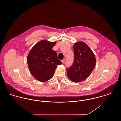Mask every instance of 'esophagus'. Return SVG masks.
Wrapping results in <instances>:
<instances>
[{
  "label": "esophagus",
  "mask_w": 121,
  "mask_h": 121,
  "mask_svg": "<svg viewBox=\"0 0 121 121\" xmlns=\"http://www.w3.org/2000/svg\"><path fill=\"white\" fill-rule=\"evenodd\" d=\"M64 61H65V59H63V60H61V62H62V63H64Z\"/></svg>",
  "instance_id": "obj_1"
}]
</instances>
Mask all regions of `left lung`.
Listing matches in <instances>:
<instances>
[{
  "mask_svg": "<svg viewBox=\"0 0 121 121\" xmlns=\"http://www.w3.org/2000/svg\"><path fill=\"white\" fill-rule=\"evenodd\" d=\"M73 48L74 63L67 69V73L70 80L78 82L85 80L91 74L96 66V60L92 49L83 42H76Z\"/></svg>",
  "mask_w": 121,
  "mask_h": 121,
  "instance_id": "8db88e82",
  "label": "left lung"
}]
</instances>
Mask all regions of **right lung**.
<instances>
[{"instance_id": "add662e5", "label": "right lung", "mask_w": 121, "mask_h": 121, "mask_svg": "<svg viewBox=\"0 0 121 121\" xmlns=\"http://www.w3.org/2000/svg\"><path fill=\"white\" fill-rule=\"evenodd\" d=\"M56 41L42 40L33 47L27 56L29 71L35 78L41 82L51 79L58 65L62 62L56 52L52 50Z\"/></svg>"}]
</instances>
